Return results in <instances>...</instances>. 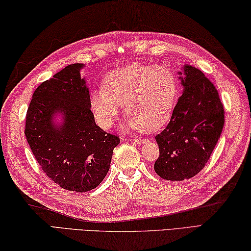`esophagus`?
I'll list each match as a JSON object with an SVG mask.
<instances>
[{
	"mask_svg": "<svg viewBox=\"0 0 251 251\" xmlns=\"http://www.w3.org/2000/svg\"><path fill=\"white\" fill-rule=\"evenodd\" d=\"M132 141L134 142V143H138V144H142V143H146L147 142V140H144V139H141V138H135V139H133Z\"/></svg>",
	"mask_w": 251,
	"mask_h": 251,
	"instance_id": "1",
	"label": "esophagus"
}]
</instances>
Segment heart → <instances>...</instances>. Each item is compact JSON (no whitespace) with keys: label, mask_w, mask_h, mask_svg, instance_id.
<instances>
[{"label":"heart","mask_w":251,"mask_h":251,"mask_svg":"<svg viewBox=\"0 0 251 251\" xmlns=\"http://www.w3.org/2000/svg\"><path fill=\"white\" fill-rule=\"evenodd\" d=\"M177 96V79L168 66L133 64L109 73L104 88L91 91L90 107L104 129L125 104L128 129L155 131L170 120Z\"/></svg>","instance_id":"obj_1"}]
</instances>
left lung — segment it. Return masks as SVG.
Here are the masks:
<instances>
[{
    "label": "left lung",
    "instance_id": "obj_1",
    "mask_svg": "<svg viewBox=\"0 0 251 251\" xmlns=\"http://www.w3.org/2000/svg\"><path fill=\"white\" fill-rule=\"evenodd\" d=\"M178 79L183 92L168 126L155 137L154 171L168 181H184L204 169L225 122L218 91L200 69L184 65Z\"/></svg>",
    "mask_w": 251,
    "mask_h": 251
}]
</instances>
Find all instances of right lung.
<instances>
[{
  "label": "right lung",
  "instance_id": "obj_1",
  "mask_svg": "<svg viewBox=\"0 0 251 251\" xmlns=\"http://www.w3.org/2000/svg\"><path fill=\"white\" fill-rule=\"evenodd\" d=\"M72 64L34 91L25 135L35 159L52 182L67 191L94 190L105 177L113 149L120 143L96 125L89 88ZM57 117L61 121L56 123Z\"/></svg>",
  "mask_w": 251,
  "mask_h": 251
}]
</instances>
